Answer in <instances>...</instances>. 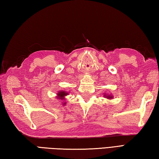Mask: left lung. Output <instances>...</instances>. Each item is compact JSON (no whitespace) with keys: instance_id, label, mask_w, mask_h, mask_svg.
Returning a JSON list of instances; mask_svg holds the SVG:
<instances>
[{"instance_id":"obj_1","label":"left lung","mask_w":159,"mask_h":159,"mask_svg":"<svg viewBox=\"0 0 159 159\" xmlns=\"http://www.w3.org/2000/svg\"><path fill=\"white\" fill-rule=\"evenodd\" d=\"M105 97H106L107 98H108V99H111V98H112V96H106V94H105Z\"/></svg>"}]
</instances>
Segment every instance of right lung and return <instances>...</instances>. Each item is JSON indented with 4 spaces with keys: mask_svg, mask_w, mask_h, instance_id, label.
<instances>
[{
    "mask_svg": "<svg viewBox=\"0 0 159 159\" xmlns=\"http://www.w3.org/2000/svg\"><path fill=\"white\" fill-rule=\"evenodd\" d=\"M66 95H67V93L64 92V91L59 92V93H58V97H59V98L61 99V100H64L63 98L65 97V96H66ZM65 103H66V102H64L63 105H65Z\"/></svg>",
    "mask_w": 159,
    "mask_h": 159,
    "instance_id": "obj_1",
    "label": "right lung"
}]
</instances>
